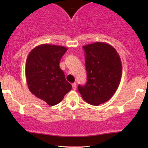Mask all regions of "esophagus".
I'll use <instances>...</instances> for the list:
<instances>
[{
  "instance_id": "obj_1",
  "label": "esophagus",
  "mask_w": 148,
  "mask_h": 148,
  "mask_svg": "<svg viewBox=\"0 0 148 148\" xmlns=\"http://www.w3.org/2000/svg\"><path fill=\"white\" fill-rule=\"evenodd\" d=\"M72 88H73V90H75L76 89V83H74V84H72Z\"/></svg>"
}]
</instances>
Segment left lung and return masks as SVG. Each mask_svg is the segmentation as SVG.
Listing matches in <instances>:
<instances>
[{"label": "left lung", "instance_id": "1", "mask_svg": "<svg viewBox=\"0 0 148 148\" xmlns=\"http://www.w3.org/2000/svg\"><path fill=\"white\" fill-rule=\"evenodd\" d=\"M83 47L88 81L84 86L79 85L78 90L86 102L98 106L108 101L118 89L123 72L121 60L114 47L105 42Z\"/></svg>", "mask_w": 148, "mask_h": 148}]
</instances>
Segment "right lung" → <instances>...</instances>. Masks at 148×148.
Masks as SVG:
<instances>
[{"instance_id":"right-lung-1","label":"right lung","mask_w":148,"mask_h":148,"mask_svg":"<svg viewBox=\"0 0 148 148\" xmlns=\"http://www.w3.org/2000/svg\"><path fill=\"white\" fill-rule=\"evenodd\" d=\"M67 51L62 46L44 44L35 47L27 57L25 78L29 90L49 106L60 103L72 89L60 67Z\"/></svg>"}]
</instances>
